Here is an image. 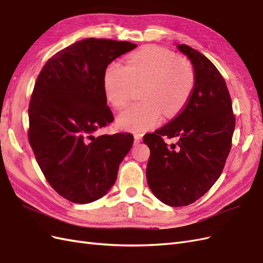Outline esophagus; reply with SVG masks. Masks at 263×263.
I'll use <instances>...</instances> for the list:
<instances>
[{
  "instance_id": "obj_1",
  "label": "esophagus",
  "mask_w": 263,
  "mask_h": 263,
  "mask_svg": "<svg viewBox=\"0 0 263 263\" xmlns=\"http://www.w3.org/2000/svg\"><path fill=\"white\" fill-rule=\"evenodd\" d=\"M142 134H134V143H140V142L142 141Z\"/></svg>"
}]
</instances>
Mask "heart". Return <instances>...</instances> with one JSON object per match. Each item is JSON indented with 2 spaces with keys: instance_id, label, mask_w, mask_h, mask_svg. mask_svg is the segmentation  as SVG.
<instances>
[{
  "instance_id": "obj_1",
  "label": "heart",
  "mask_w": 263,
  "mask_h": 263,
  "mask_svg": "<svg viewBox=\"0 0 263 263\" xmlns=\"http://www.w3.org/2000/svg\"><path fill=\"white\" fill-rule=\"evenodd\" d=\"M196 82L194 67L186 58L166 49L147 46L126 58L124 67L107 66L102 77L103 95L116 109L125 107L133 87H140L142 102L132 104L117 117V124L134 133L160 124L163 112L174 117L189 102Z\"/></svg>"
}]
</instances>
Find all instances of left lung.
<instances>
[{"label": "left lung", "instance_id": "obj_1", "mask_svg": "<svg viewBox=\"0 0 263 263\" xmlns=\"http://www.w3.org/2000/svg\"><path fill=\"white\" fill-rule=\"evenodd\" d=\"M176 48L194 67L193 93L181 114L143 138L151 151L148 187L157 199L172 207L196 201L219 178L236 124L227 85L215 65L187 45L177 44ZM164 136L176 137L178 142L168 146Z\"/></svg>", "mask_w": 263, "mask_h": 263}]
</instances>
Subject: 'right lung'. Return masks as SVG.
<instances>
[{"mask_svg": "<svg viewBox=\"0 0 263 263\" xmlns=\"http://www.w3.org/2000/svg\"><path fill=\"white\" fill-rule=\"evenodd\" d=\"M136 47L130 42L82 40L49 58L37 77L28 108L29 144L49 185L76 204L109 192L132 147L130 133H93L114 121L103 72Z\"/></svg>", "mask_w": 263, "mask_h": 263, "instance_id": "right-lung-1", "label": "right lung"}]
</instances>
